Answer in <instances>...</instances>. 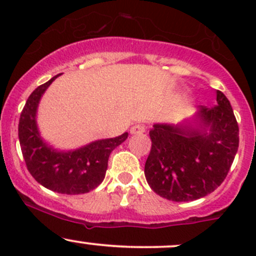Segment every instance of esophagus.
<instances>
[{"label":"esophagus","instance_id":"1","mask_svg":"<svg viewBox=\"0 0 256 256\" xmlns=\"http://www.w3.org/2000/svg\"><path fill=\"white\" fill-rule=\"evenodd\" d=\"M144 131H146L144 125H142V124H136V125H134L132 128H131L130 132L134 134V135H138V134H144Z\"/></svg>","mask_w":256,"mask_h":256}]
</instances>
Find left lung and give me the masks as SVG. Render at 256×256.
<instances>
[{
  "label": "left lung",
  "mask_w": 256,
  "mask_h": 256,
  "mask_svg": "<svg viewBox=\"0 0 256 256\" xmlns=\"http://www.w3.org/2000/svg\"><path fill=\"white\" fill-rule=\"evenodd\" d=\"M216 106L200 108L190 124H154L144 164L150 187L174 202L200 200L226 180L239 147V128L226 95L216 90Z\"/></svg>",
  "instance_id": "1"
}]
</instances>
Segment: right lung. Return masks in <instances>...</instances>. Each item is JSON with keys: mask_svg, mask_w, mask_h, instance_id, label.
Listing matches in <instances>:
<instances>
[{"mask_svg": "<svg viewBox=\"0 0 256 256\" xmlns=\"http://www.w3.org/2000/svg\"><path fill=\"white\" fill-rule=\"evenodd\" d=\"M59 76L40 85L30 95L20 112L18 138L27 170L38 183L62 194H82L102 182L110 154L128 138V134L94 141L74 151H56L48 146L40 138L36 116L40 98Z\"/></svg>", "mask_w": 256, "mask_h": 256, "instance_id": "1", "label": "right lung"}]
</instances>
